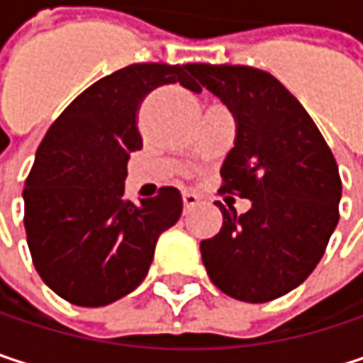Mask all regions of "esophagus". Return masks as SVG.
Returning a JSON list of instances; mask_svg holds the SVG:
<instances>
[{
	"instance_id": "1",
	"label": "esophagus",
	"mask_w": 363,
	"mask_h": 363,
	"mask_svg": "<svg viewBox=\"0 0 363 363\" xmlns=\"http://www.w3.org/2000/svg\"><path fill=\"white\" fill-rule=\"evenodd\" d=\"M182 203H184V210H191L193 206H197V203H199V197H197L195 193L184 191V193H182Z\"/></svg>"
}]
</instances>
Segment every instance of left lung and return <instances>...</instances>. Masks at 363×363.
Masks as SVG:
<instances>
[{"label": "left lung", "mask_w": 363, "mask_h": 363, "mask_svg": "<svg viewBox=\"0 0 363 363\" xmlns=\"http://www.w3.org/2000/svg\"><path fill=\"white\" fill-rule=\"evenodd\" d=\"M186 71L238 123L220 193L252 201L246 214L216 201L223 227L199 246L203 267L231 298H279L311 275L336 229L342 191L336 160L305 107L271 73L199 62Z\"/></svg>", "instance_id": "left-lung-1"}]
</instances>
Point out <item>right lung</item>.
<instances>
[{
    "label": "right lung",
    "mask_w": 363,
    "mask_h": 363,
    "mask_svg": "<svg viewBox=\"0 0 363 363\" xmlns=\"http://www.w3.org/2000/svg\"><path fill=\"white\" fill-rule=\"evenodd\" d=\"M189 65L140 62L84 90L45 132L25 182V231L39 277L65 301L103 307L147 275L160 235L182 212L179 189L132 203L128 160L143 147L136 113L168 84L201 92Z\"/></svg>",
    "instance_id": "1"
}]
</instances>
